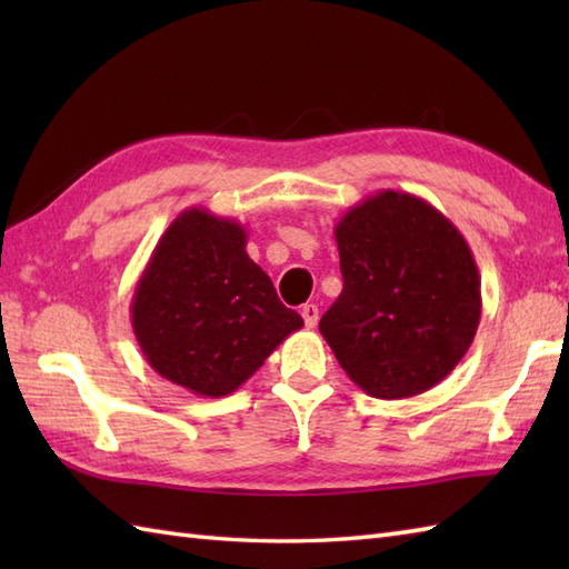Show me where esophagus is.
Instances as JSON below:
<instances>
[{
    "label": "esophagus",
    "instance_id": "1",
    "mask_svg": "<svg viewBox=\"0 0 569 569\" xmlns=\"http://www.w3.org/2000/svg\"><path fill=\"white\" fill-rule=\"evenodd\" d=\"M300 316H303V320H306V328H316V325H318V306L306 303L303 310H300Z\"/></svg>",
    "mask_w": 569,
    "mask_h": 569
}]
</instances>
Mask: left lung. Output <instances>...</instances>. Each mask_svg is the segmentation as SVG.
Returning a JSON list of instances; mask_svg holds the SVG:
<instances>
[{"mask_svg":"<svg viewBox=\"0 0 569 569\" xmlns=\"http://www.w3.org/2000/svg\"><path fill=\"white\" fill-rule=\"evenodd\" d=\"M345 288L320 320L340 367L373 398H410L475 340L481 278L462 232L430 202L379 190L335 224Z\"/></svg>","mask_w":569,"mask_h":569,"instance_id":"left-lung-1","label":"left lung"}]
</instances>
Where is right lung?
Wrapping results in <instances>:
<instances>
[{
	"mask_svg": "<svg viewBox=\"0 0 569 569\" xmlns=\"http://www.w3.org/2000/svg\"><path fill=\"white\" fill-rule=\"evenodd\" d=\"M131 328L153 371L196 396L237 391L303 318L247 253V229L204 208L168 224L131 298Z\"/></svg>",
	"mask_w": 569,
	"mask_h": 569,
	"instance_id": "add662e5",
	"label": "right lung"
}]
</instances>
